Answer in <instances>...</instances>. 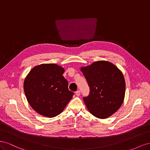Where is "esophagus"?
<instances>
[{"label":"esophagus","mask_w":150,"mask_h":150,"mask_svg":"<svg viewBox=\"0 0 150 150\" xmlns=\"http://www.w3.org/2000/svg\"><path fill=\"white\" fill-rule=\"evenodd\" d=\"M80 94H81V92H80V91H77L76 92V96H79V95H80Z\"/></svg>","instance_id":"1"}]
</instances>
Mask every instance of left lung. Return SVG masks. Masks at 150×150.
<instances>
[{
  "label": "left lung",
  "mask_w": 150,
  "mask_h": 150,
  "mask_svg": "<svg viewBox=\"0 0 150 150\" xmlns=\"http://www.w3.org/2000/svg\"><path fill=\"white\" fill-rule=\"evenodd\" d=\"M80 70L88 81L90 94L84 102L91 114L105 119L114 114L122 105L126 84L123 74L112 63L98 61Z\"/></svg>",
  "instance_id": "obj_1"
}]
</instances>
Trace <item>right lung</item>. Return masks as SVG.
Here are the masks:
<instances>
[{"instance_id": "1", "label": "right lung", "mask_w": 150, "mask_h": 150, "mask_svg": "<svg viewBox=\"0 0 150 150\" xmlns=\"http://www.w3.org/2000/svg\"><path fill=\"white\" fill-rule=\"evenodd\" d=\"M64 68L56 64L34 66L25 77L24 90L30 106L39 115L53 117L59 115L74 93L68 89L62 76Z\"/></svg>"}]
</instances>
